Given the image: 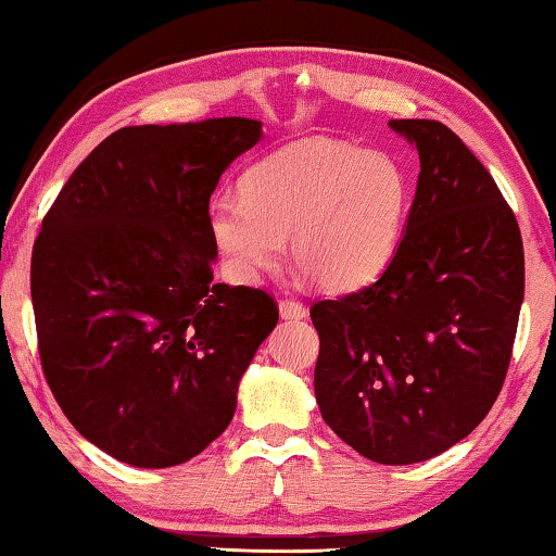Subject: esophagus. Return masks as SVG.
I'll return each instance as SVG.
<instances>
[{"label":"esophagus","instance_id":"1","mask_svg":"<svg viewBox=\"0 0 556 556\" xmlns=\"http://www.w3.org/2000/svg\"><path fill=\"white\" fill-rule=\"evenodd\" d=\"M279 314L281 318H289V321H301V318H306V308L296 299H281Z\"/></svg>","mask_w":556,"mask_h":556}]
</instances>
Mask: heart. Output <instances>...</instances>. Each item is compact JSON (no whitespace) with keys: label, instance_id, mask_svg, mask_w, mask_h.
I'll return each mask as SVG.
<instances>
[{"label":"heart","instance_id":"1","mask_svg":"<svg viewBox=\"0 0 556 556\" xmlns=\"http://www.w3.org/2000/svg\"><path fill=\"white\" fill-rule=\"evenodd\" d=\"M407 211L409 178L390 154L306 139L248 168L240 199H215L208 223L235 275L255 279L277 269L291 238L299 269L345 294L390 267Z\"/></svg>","mask_w":556,"mask_h":556}]
</instances>
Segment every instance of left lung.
I'll return each mask as SVG.
<instances>
[{"mask_svg":"<svg viewBox=\"0 0 556 556\" xmlns=\"http://www.w3.org/2000/svg\"><path fill=\"white\" fill-rule=\"evenodd\" d=\"M390 127L421 164L407 232L378 281L312 306L314 390L348 446L407 466L458 444L501 394L525 250L513 208L458 135L437 119Z\"/></svg>","mask_w":556,"mask_h":556,"instance_id":"obj_1","label":"left lung"}]
</instances>
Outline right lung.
Listing matches in <instances>:
<instances>
[{
    "mask_svg": "<svg viewBox=\"0 0 556 556\" xmlns=\"http://www.w3.org/2000/svg\"><path fill=\"white\" fill-rule=\"evenodd\" d=\"M262 122L112 131L46 213L31 301L46 382L83 437L137 468L218 439L279 321L275 296L213 281L211 193Z\"/></svg>",
    "mask_w": 556,
    "mask_h": 556,
    "instance_id": "right-lung-1",
    "label": "right lung"
}]
</instances>
